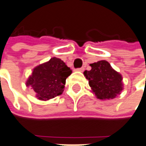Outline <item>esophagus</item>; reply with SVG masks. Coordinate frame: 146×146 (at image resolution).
I'll use <instances>...</instances> for the list:
<instances>
[{"label": "esophagus", "instance_id": "obj_1", "mask_svg": "<svg viewBox=\"0 0 146 146\" xmlns=\"http://www.w3.org/2000/svg\"><path fill=\"white\" fill-rule=\"evenodd\" d=\"M76 71H80V72H83L84 71V67H81V68H78V69H76Z\"/></svg>", "mask_w": 146, "mask_h": 146}]
</instances>
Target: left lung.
Listing matches in <instances>:
<instances>
[{
  "mask_svg": "<svg viewBox=\"0 0 146 146\" xmlns=\"http://www.w3.org/2000/svg\"><path fill=\"white\" fill-rule=\"evenodd\" d=\"M91 70L83 75L89 81V86L96 98L101 100L113 99L123 90L122 76L110 66L106 60L90 64Z\"/></svg>",
  "mask_w": 146,
  "mask_h": 146,
  "instance_id": "8db88e82",
  "label": "left lung"
}]
</instances>
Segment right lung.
<instances>
[{
	"mask_svg": "<svg viewBox=\"0 0 146 146\" xmlns=\"http://www.w3.org/2000/svg\"><path fill=\"white\" fill-rule=\"evenodd\" d=\"M72 73L70 67L59 58L53 57L33 70L26 81L36 94V98L48 101L63 94L67 78Z\"/></svg>",
	"mask_w": 146,
	"mask_h": 146,
	"instance_id": "obj_1",
	"label": "right lung"
}]
</instances>
